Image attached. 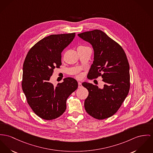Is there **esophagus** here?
Returning a JSON list of instances; mask_svg holds the SVG:
<instances>
[{
  "label": "esophagus",
  "mask_w": 153,
  "mask_h": 153,
  "mask_svg": "<svg viewBox=\"0 0 153 153\" xmlns=\"http://www.w3.org/2000/svg\"><path fill=\"white\" fill-rule=\"evenodd\" d=\"M78 87H79V88H81L82 87V85L81 82H78Z\"/></svg>",
  "instance_id": "obj_1"
}]
</instances>
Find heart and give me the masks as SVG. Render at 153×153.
<instances>
[{
    "instance_id": "b5f03b06",
    "label": "heart",
    "mask_w": 153,
    "mask_h": 153,
    "mask_svg": "<svg viewBox=\"0 0 153 153\" xmlns=\"http://www.w3.org/2000/svg\"><path fill=\"white\" fill-rule=\"evenodd\" d=\"M76 76L77 77V78H81L82 77V73H77Z\"/></svg>"
}]
</instances>
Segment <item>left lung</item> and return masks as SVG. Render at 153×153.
Listing matches in <instances>:
<instances>
[{
    "label": "left lung",
    "instance_id": "8db88e82",
    "mask_svg": "<svg viewBox=\"0 0 153 153\" xmlns=\"http://www.w3.org/2000/svg\"><path fill=\"white\" fill-rule=\"evenodd\" d=\"M94 49L93 63L89 79L102 78L104 87L84 82L88 91L84 101L85 110L92 117L102 120L114 115L121 106L130 90L129 64L122 47L103 31L94 30L79 34Z\"/></svg>",
    "mask_w": 153,
    "mask_h": 153
}]
</instances>
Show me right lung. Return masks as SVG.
Instances as JSON below:
<instances>
[{
	"instance_id": "add662e5",
	"label": "right lung",
	"mask_w": 153,
	"mask_h": 153,
	"mask_svg": "<svg viewBox=\"0 0 153 153\" xmlns=\"http://www.w3.org/2000/svg\"><path fill=\"white\" fill-rule=\"evenodd\" d=\"M75 33L53 34L41 39L27 54L23 64L22 89L27 103L36 115L52 120L66 111V100L78 87L77 82L64 79L56 87L49 82L55 68L62 65L61 53Z\"/></svg>"
}]
</instances>
